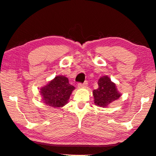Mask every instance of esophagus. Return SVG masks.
<instances>
[{
    "label": "esophagus",
    "mask_w": 156,
    "mask_h": 156,
    "mask_svg": "<svg viewBox=\"0 0 156 156\" xmlns=\"http://www.w3.org/2000/svg\"><path fill=\"white\" fill-rule=\"evenodd\" d=\"M87 84H88V83L86 81L84 82V83L83 84V83H79L78 84V88H84V87H87Z\"/></svg>",
    "instance_id": "34e87169"
}]
</instances>
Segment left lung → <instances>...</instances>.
I'll return each mask as SVG.
<instances>
[{
    "mask_svg": "<svg viewBox=\"0 0 156 156\" xmlns=\"http://www.w3.org/2000/svg\"><path fill=\"white\" fill-rule=\"evenodd\" d=\"M98 84V88L93 91L96 106L106 108L121 97V93L108 76H104L100 78Z\"/></svg>",
    "mask_w": 156,
    "mask_h": 156,
    "instance_id": "1",
    "label": "left lung"
}]
</instances>
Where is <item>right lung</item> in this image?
Wrapping results in <instances>:
<instances>
[{
	"mask_svg": "<svg viewBox=\"0 0 156 156\" xmlns=\"http://www.w3.org/2000/svg\"><path fill=\"white\" fill-rule=\"evenodd\" d=\"M75 87L69 83L63 76H57L46 86L41 87L40 92L44 103L54 108H61L68 102L70 95Z\"/></svg>",
	"mask_w": 156,
	"mask_h": 156,
	"instance_id": "right-lung-1",
	"label": "right lung"
}]
</instances>
